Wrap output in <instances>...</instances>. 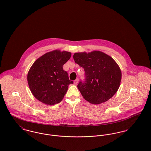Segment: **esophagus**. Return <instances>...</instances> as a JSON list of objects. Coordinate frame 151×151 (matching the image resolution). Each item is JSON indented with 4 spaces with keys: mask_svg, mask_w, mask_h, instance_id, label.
I'll return each instance as SVG.
<instances>
[{
    "mask_svg": "<svg viewBox=\"0 0 151 151\" xmlns=\"http://www.w3.org/2000/svg\"><path fill=\"white\" fill-rule=\"evenodd\" d=\"M78 82H79V79H76V80H75V81H74V82H74V84H77L78 83Z\"/></svg>",
    "mask_w": 151,
    "mask_h": 151,
    "instance_id": "obj_1",
    "label": "esophagus"
}]
</instances>
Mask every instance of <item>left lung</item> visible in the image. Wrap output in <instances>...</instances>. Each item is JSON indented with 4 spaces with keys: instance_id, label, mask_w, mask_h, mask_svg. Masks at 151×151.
<instances>
[{
    "instance_id": "left-lung-1",
    "label": "left lung",
    "mask_w": 151,
    "mask_h": 151,
    "mask_svg": "<svg viewBox=\"0 0 151 151\" xmlns=\"http://www.w3.org/2000/svg\"><path fill=\"white\" fill-rule=\"evenodd\" d=\"M75 62L83 68L85 79L78 88L88 102L99 104L114 96L119 87L122 73L116 63L108 55L99 51L76 52Z\"/></svg>"
}]
</instances>
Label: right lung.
I'll use <instances>...</instances> for the list:
<instances>
[{
	"instance_id": "1",
	"label": "right lung",
	"mask_w": 151,
	"mask_h": 151,
	"mask_svg": "<svg viewBox=\"0 0 151 151\" xmlns=\"http://www.w3.org/2000/svg\"><path fill=\"white\" fill-rule=\"evenodd\" d=\"M71 57L67 51L49 52L37 60L30 68L27 76L29 88L34 97L47 105L60 102L65 95L69 81L63 65Z\"/></svg>"
}]
</instances>
